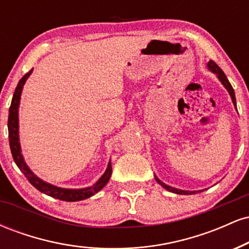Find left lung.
<instances>
[{
  "label": "left lung",
  "instance_id": "1",
  "mask_svg": "<svg viewBox=\"0 0 249 249\" xmlns=\"http://www.w3.org/2000/svg\"><path fill=\"white\" fill-rule=\"evenodd\" d=\"M207 68L208 70L212 71V72L214 73V75H216V77H218V79L220 82H221V84L224 85L226 90L228 91V93H230L231 98H232V102L234 104V107H235L236 108V101H235V93H234V90L232 88V85H231L230 81L227 79V77H226V75L224 73V71H222L220 68L218 67V64H216L215 62L213 61H210L207 63ZM154 178H156L157 182H158L159 185H161L162 187L165 188V190L170 191V192L172 193H177V194H185V196H188V194H194L196 192V191H185V190H179V188H176V187H172V186H168V185L165 184V182H162L160 179L158 178L157 176H154ZM198 192H202V191H198Z\"/></svg>",
  "mask_w": 249,
  "mask_h": 249
}]
</instances>
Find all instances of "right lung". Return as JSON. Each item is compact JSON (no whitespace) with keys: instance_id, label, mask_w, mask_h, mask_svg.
<instances>
[{"instance_id":"1","label":"right lung","mask_w":249,"mask_h":249,"mask_svg":"<svg viewBox=\"0 0 249 249\" xmlns=\"http://www.w3.org/2000/svg\"><path fill=\"white\" fill-rule=\"evenodd\" d=\"M33 72L31 69L29 72L19 79L18 84L15 89L14 92L13 101H11L9 107V117H8V131H9V145L11 154H13L14 161L16 162L17 167L22 171L25 178L29 180V182L34 187L37 188L39 192L47 194V196H53V198L63 200V201H79V200H84L90 198V196H95L97 192L102 190L105 185L107 184L108 180L111 178V173H112V166H111V160L108 161L107 170L103 176L93 184L92 186H89L85 188H63L55 186V185L49 184V182L44 181L41 178L36 176L33 171L30 170L29 166L25 162L23 156H22L21 144H19V134H18V107L19 101H21V95L23 87L29 78V76Z\"/></svg>"}]
</instances>
